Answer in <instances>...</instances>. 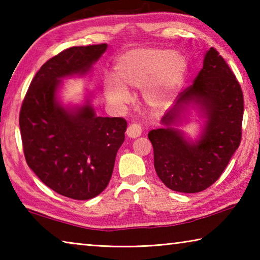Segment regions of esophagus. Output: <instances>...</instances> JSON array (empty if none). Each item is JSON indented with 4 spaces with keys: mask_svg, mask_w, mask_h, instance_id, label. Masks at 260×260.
Instances as JSON below:
<instances>
[{
    "mask_svg": "<svg viewBox=\"0 0 260 260\" xmlns=\"http://www.w3.org/2000/svg\"><path fill=\"white\" fill-rule=\"evenodd\" d=\"M141 133H142V128H141V126L139 124H131L128 127H127L126 134L132 139L138 138V136L141 135Z\"/></svg>",
    "mask_w": 260,
    "mask_h": 260,
    "instance_id": "esophagus-1",
    "label": "esophagus"
}]
</instances>
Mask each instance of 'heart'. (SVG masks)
<instances>
[{
    "label": "heart",
    "instance_id": "b5f03b06",
    "mask_svg": "<svg viewBox=\"0 0 260 260\" xmlns=\"http://www.w3.org/2000/svg\"><path fill=\"white\" fill-rule=\"evenodd\" d=\"M188 63L178 51L160 48H136L118 58L114 74L107 78L105 95L111 102L124 105L131 101L129 89H142L143 99L151 108H162L177 98L186 77Z\"/></svg>",
    "mask_w": 260,
    "mask_h": 260
}]
</instances>
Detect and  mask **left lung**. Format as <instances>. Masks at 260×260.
<instances>
[{"mask_svg":"<svg viewBox=\"0 0 260 260\" xmlns=\"http://www.w3.org/2000/svg\"><path fill=\"white\" fill-rule=\"evenodd\" d=\"M189 103L199 105L207 118L204 133L195 143H189L170 127ZM243 104L235 74L211 47L192 85L178 95L174 107L162 117L165 126L148 134L156 173L167 188L200 192L217 181L240 147Z\"/></svg>","mask_w":260,"mask_h":260,"instance_id":"obj_1","label":"left lung"}]
</instances>
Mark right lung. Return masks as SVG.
Here are the masks:
<instances>
[{"instance_id": "obj_1", "label": "right lung", "mask_w": 260, "mask_h": 260, "mask_svg": "<svg viewBox=\"0 0 260 260\" xmlns=\"http://www.w3.org/2000/svg\"><path fill=\"white\" fill-rule=\"evenodd\" d=\"M108 45L71 47L51 57L30 82L19 127L27 165L57 193L90 200L107 188L127 121L98 117L91 105L68 110L57 102L60 79L89 71Z\"/></svg>"}]
</instances>
